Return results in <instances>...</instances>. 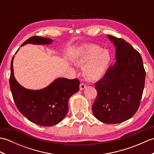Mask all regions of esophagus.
Here are the masks:
<instances>
[{"label": "esophagus", "instance_id": "1", "mask_svg": "<svg viewBox=\"0 0 154 154\" xmlns=\"http://www.w3.org/2000/svg\"><path fill=\"white\" fill-rule=\"evenodd\" d=\"M87 87V85L85 83H81V84H80V85H79V88H80V90H83V89H85V87Z\"/></svg>", "mask_w": 154, "mask_h": 154}]
</instances>
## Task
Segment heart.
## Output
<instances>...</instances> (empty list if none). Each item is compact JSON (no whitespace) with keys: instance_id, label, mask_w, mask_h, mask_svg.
<instances>
[{"instance_id":"heart-1","label":"heart","mask_w":154,"mask_h":154,"mask_svg":"<svg viewBox=\"0 0 154 154\" xmlns=\"http://www.w3.org/2000/svg\"><path fill=\"white\" fill-rule=\"evenodd\" d=\"M111 60L110 52L96 44L81 46L74 58L75 63L83 66L84 77L91 81L102 79L110 66Z\"/></svg>"}]
</instances>
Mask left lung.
<instances>
[{"mask_svg":"<svg viewBox=\"0 0 154 154\" xmlns=\"http://www.w3.org/2000/svg\"><path fill=\"white\" fill-rule=\"evenodd\" d=\"M116 49V62L95 83L93 113L101 122L117 124L132 117L140 106L146 71L139 52L122 38L108 35Z\"/></svg>","mask_w":154,"mask_h":154,"instance_id":"left-lung-1","label":"left lung"}]
</instances>
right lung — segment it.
<instances>
[{
	"label": "right lung",
	"mask_w": 154,
	"mask_h": 154,
	"mask_svg": "<svg viewBox=\"0 0 154 154\" xmlns=\"http://www.w3.org/2000/svg\"><path fill=\"white\" fill-rule=\"evenodd\" d=\"M53 40L38 35L30 37L22 44L46 45ZM12 59L9 83L13 99L18 110L32 122L51 126L60 122L68 112V100L79 90V80L59 78L45 89H26L14 76Z\"/></svg>",
	"instance_id": "right-lung-1"
}]
</instances>
